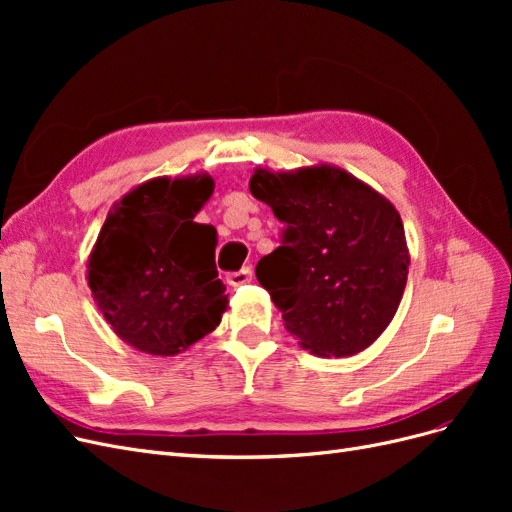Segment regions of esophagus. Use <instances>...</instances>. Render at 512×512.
Listing matches in <instances>:
<instances>
[{"instance_id": "1", "label": "esophagus", "mask_w": 512, "mask_h": 512, "mask_svg": "<svg viewBox=\"0 0 512 512\" xmlns=\"http://www.w3.org/2000/svg\"><path fill=\"white\" fill-rule=\"evenodd\" d=\"M226 282L230 284V286H243V284H250L252 282V269L250 267H245V269H241V271H235V273H230L228 277H226Z\"/></svg>"}]
</instances>
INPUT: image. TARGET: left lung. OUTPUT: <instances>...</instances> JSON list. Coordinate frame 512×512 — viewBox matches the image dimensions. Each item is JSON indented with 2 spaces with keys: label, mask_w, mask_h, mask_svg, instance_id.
Here are the masks:
<instances>
[{
  "label": "left lung",
  "mask_w": 512,
  "mask_h": 512,
  "mask_svg": "<svg viewBox=\"0 0 512 512\" xmlns=\"http://www.w3.org/2000/svg\"><path fill=\"white\" fill-rule=\"evenodd\" d=\"M250 192L284 224V241L256 265L284 327L316 356H352L389 327L404 297L410 252L399 211L333 164L269 170Z\"/></svg>",
  "instance_id": "left-lung-1"
}]
</instances>
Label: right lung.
I'll return each mask as SVG.
<instances>
[{
    "instance_id": "right-lung-1",
    "label": "right lung",
    "mask_w": 512,
    "mask_h": 512,
    "mask_svg": "<svg viewBox=\"0 0 512 512\" xmlns=\"http://www.w3.org/2000/svg\"><path fill=\"white\" fill-rule=\"evenodd\" d=\"M213 188L207 173L156 177L108 211L87 260V284L128 346L175 356L220 324L228 294L215 269L218 232L194 222Z\"/></svg>"
}]
</instances>
